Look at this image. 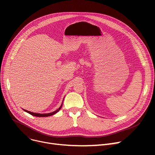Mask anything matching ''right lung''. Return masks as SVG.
Listing matches in <instances>:
<instances>
[{"label": "right lung", "instance_id": "obj_1", "mask_svg": "<svg viewBox=\"0 0 155 155\" xmlns=\"http://www.w3.org/2000/svg\"><path fill=\"white\" fill-rule=\"evenodd\" d=\"M62 104H61V106H60L58 109H57L56 110H55V111H54V112H53L48 113V114H38V113L31 112H30V111H28V110H24H24L26 111V112H28V113H29V114H30L31 115L34 116H36V117H48V116H52V115L54 114H56V112H58L61 109V107H62Z\"/></svg>", "mask_w": 155, "mask_h": 155}]
</instances>
